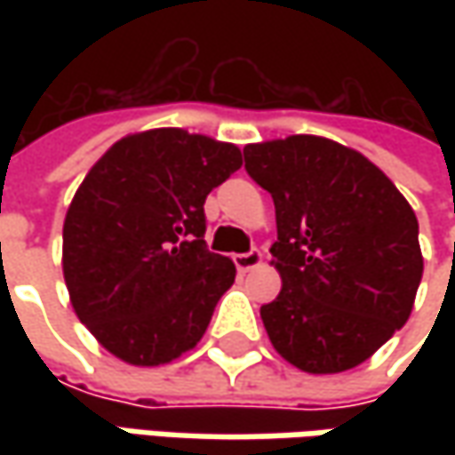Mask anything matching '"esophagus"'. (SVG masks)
Listing matches in <instances>:
<instances>
[{"instance_id": "obj_1", "label": "esophagus", "mask_w": 455, "mask_h": 455, "mask_svg": "<svg viewBox=\"0 0 455 455\" xmlns=\"http://www.w3.org/2000/svg\"><path fill=\"white\" fill-rule=\"evenodd\" d=\"M260 260H263V253L260 251H248V253H235L233 255V263H235L237 273H248L253 271L260 266Z\"/></svg>"}]
</instances>
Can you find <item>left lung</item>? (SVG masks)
<instances>
[{
    "instance_id": "1",
    "label": "left lung",
    "mask_w": 455,
    "mask_h": 455,
    "mask_svg": "<svg viewBox=\"0 0 455 455\" xmlns=\"http://www.w3.org/2000/svg\"><path fill=\"white\" fill-rule=\"evenodd\" d=\"M243 156L275 204L283 289L260 306L268 339L311 375L357 367L411 316L423 278L412 207L367 156L322 136L248 144Z\"/></svg>"
}]
</instances>
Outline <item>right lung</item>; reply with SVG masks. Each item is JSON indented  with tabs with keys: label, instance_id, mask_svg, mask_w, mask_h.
I'll list each match as a JSON object with an SVG mask.
<instances>
[{
	"label": "right lung",
	"instance_id": "1",
	"mask_svg": "<svg viewBox=\"0 0 455 455\" xmlns=\"http://www.w3.org/2000/svg\"><path fill=\"white\" fill-rule=\"evenodd\" d=\"M240 149L182 129L116 141L85 174L62 225V273L78 319L111 355L156 367L202 339L230 258L207 251L204 200Z\"/></svg>",
	"mask_w": 455,
	"mask_h": 455
}]
</instances>
